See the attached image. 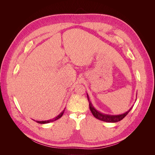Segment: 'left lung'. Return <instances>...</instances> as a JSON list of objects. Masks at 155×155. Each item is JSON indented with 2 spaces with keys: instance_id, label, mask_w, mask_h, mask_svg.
Here are the masks:
<instances>
[{
  "instance_id": "left-lung-1",
  "label": "left lung",
  "mask_w": 155,
  "mask_h": 155,
  "mask_svg": "<svg viewBox=\"0 0 155 155\" xmlns=\"http://www.w3.org/2000/svg\"><path fill=\"white\" fill-rule=\"evenodd\" d=\"M87 94V98H88V100L89 102V108H90V110L91 111V112L92 113L93 116L95 117L96 118L101 120V121H105V122H109V123H115V122H118V121H121L122 119H124L125 117L127 116L129 112H130V110L133 109V107L134 105H133L130 108V109L127 111L124 114H118V115H110V114H104L102 113V112H100L97 110L94 106L92 105L91 101H90V98H89V96ZM136 101H137V99H136Z\"/></svg>"
}]
</instances>
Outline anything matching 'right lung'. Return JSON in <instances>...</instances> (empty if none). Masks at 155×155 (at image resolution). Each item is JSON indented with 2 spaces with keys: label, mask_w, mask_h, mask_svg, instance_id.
Listing matches in <instances>:
<instances>
[{
  "label": "right lung",
  "mask_w": 155,
  "mask_h": 155,
  "mask_svg": "<svg viewBox=\"0 0 155 155\" xmlns=\"http://www.w3.org/2000/svg\"><path fill=\"white\" fill-rule=\"evenodd\" d=\"M64 110H65V108H64V109L61 112V113L58 115V116H57L56 117H55V118H54L53 119H51V120H45V121H35L37 123H39V124H48V123H50V122H52V121H55V120H58V119H59L62 116H63V113H64Z\"/></svg>",
  "instance_id": "obj_1"
}]
</instances>
